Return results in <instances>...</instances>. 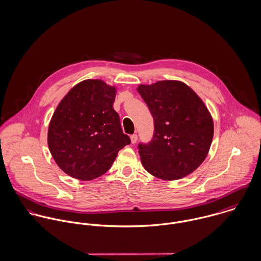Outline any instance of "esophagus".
<instances>
[{
	"instance_id": "obj_1",
	"label": "esophagus",
	"mask_w": 261,
	"mask_h": 261,
	"mask_svg": "<svg viewBox=\"0 0 261 261\" xmlns=\"http://www.w3.org/2000/svg\"><path fill=\"white\" fill-rule=\"evenodd\" d=\"M130 141H132V144H136L137 141H138V136L137 135L130 136Z\"/></svg>"
}]
</instances>
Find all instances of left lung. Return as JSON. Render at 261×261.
I'll use <instances>...</instances> for the list:
<instances>
[{
  "mask_svg": "<svg viewBox=\"0 0 261 261\" xmlns=\"http://www.w3.org/2000/svg\"><path fill=\"white\" fill-rule=\"evenodd\" d=\"M153 118L154 133L140 145L144 168L165 181L182 179L205 161L214 122L201 97L180 80H160L137 87Z\"/></svg>",
  "mask_w": 261,
  "mask_h": 261,
  "instance_id": "1",
  "label": "left lung"
}]
</instances>
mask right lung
Returning <instances> with one entry per match:
<instances>
[{
    "mask_svg": "<svg viewBox=\"0 0 261 261\" xmlns=\"http://www.w3.org/2000/svg\"><path fill=\"white\" fill-rule=\"evenodd\" d=\"M116 87L85 79L58 103L48 127V148L70 177L90 181L107 173L118 151L130 144L113 110Z\"/></svg>",
    "mask_w": 261,
    "mask_h": 261,
    "instance_id": "add662e5",
    "label": "right lung"
}]
</instances>
